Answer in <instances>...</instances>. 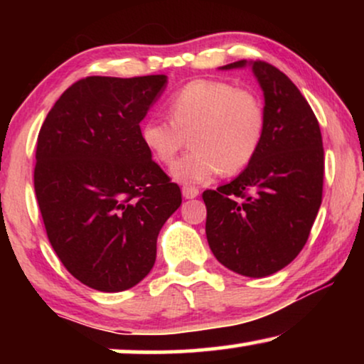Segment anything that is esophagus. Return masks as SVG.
I'll return each mask as SVG.
<instances>
[{
  "instance_id": "esophagus-1",
  "label": "esophagus",
  "mask_w": 364,
  "mask_h": 364,
  "mask_svg": "<svg viewBox=\"0 0 364 364\" xmlns=\"http://www.w3.org/2000/svg\"><path fill=\"white\" fill-rule=\"evenodd\" d=\"M182 196L186 198H196L198 196L197 187H182Z\"/></svg>"
}]
</instances>
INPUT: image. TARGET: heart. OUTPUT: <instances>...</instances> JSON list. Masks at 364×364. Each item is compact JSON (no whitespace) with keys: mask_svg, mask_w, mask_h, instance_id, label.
Instances as JSON below:
<instances>
[{"mask_svg":"<svg viewBox=\"0 0 364 364\" xmlns=\"http://www.w3.org/2000/svg\"><path fill=\"white\" fill-rule=\"evenodd\" d=\"M167 109L171 121L147 119L141 139L164 166H171L191 139L192 152L171 168V177L183 186L208 182L222 171H242L262 144L265 109L260 97L230 82L196 79L168 99Z\"/></svg>","mask_w":364,"mask_h":364,"instance_id":"heart-1","label":"heart"}]
</instances>
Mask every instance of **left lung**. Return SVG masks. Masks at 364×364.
<instances>
[{
    "label": "left lung",
    "mask_w": 364,
    "mask_h": 364,
    "mask_svg": "<svg viewBox=\"0 0 364 364\" xmlns=\"http://www.w3.org/2000/svg\"><path fill=\"white\" fill-rule=\"evenodd\" d=\"M250 68L263 91L265 131L252 162L230 183L203 192L205 233L218 262L262 278L295 260L305 247L323 192V142L310 104L288 76L263 61Z\"/></svg>",
    "instance_id": "1"
}]
</instances>
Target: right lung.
Returning a JSON list of instances; mask_svg holds the SVG:
<instances>
[{
  "mask_svg": "<svg viewBox=\"0 0 364 364\" xmlns=\"http://www.w3.org/2000/svg\"><path fill=\"white\" fill-rule=\"evenodd\" d=\"M167 76L81 79L38 136L34 191L49 243L94 290L136 287L156 263L157 237L182 193L152 161L141 122Z\"/></svg>",
  "mask_w": 364,
  "mask_h": 364,
  "instance_id": "obj_1",
  "label": "right lung"
}]
</instances>
